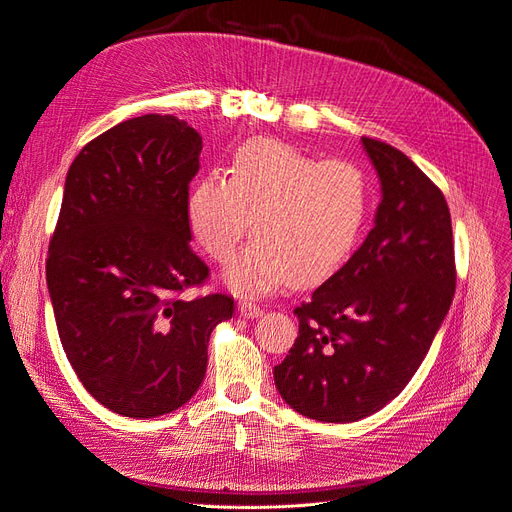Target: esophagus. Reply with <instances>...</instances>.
I'll use <instances>...</instances> for the list:
<instances>
[{
	"instance_id": "34e87169",
	"label": "esophagus",
	"mask_w": 512,
	"mask_h": 512,
	"mask_svg": "<svg viewBox=\"0 0 512 512\" xmlns=\"http://www.w3.org/2000/svg\"><path fill=\"white\" fill-rule=\"evenodd\" d=\"M238 312L244 317V319H257L263 315V308L255 302H249V300H242L238 304Z\"/></svg>"
}]
</instances>
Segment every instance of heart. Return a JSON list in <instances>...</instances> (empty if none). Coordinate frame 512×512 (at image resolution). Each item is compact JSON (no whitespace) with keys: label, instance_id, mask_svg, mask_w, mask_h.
<instances>
[{"label":"heart","instance_id":"obj_1","mask_svg":"<svg viewBox=\"0 0 512 512\" xmlns=\"http://www.w3.org/2000/svg\"><path fill=\"white\" fill-rule=\"evenodd\" d=\"M368 212L370 183L359 166L270 138L240 144L227 178L208 174L187 195L189 232L214 261L232 259L253 223L255 240L225 274L238 293L334 274L355 251Z\"/></svg>","mask_w":512,"mask_h":512}]
</instances>
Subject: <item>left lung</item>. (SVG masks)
<instances>
[{
  "label": "left lung",
  "mask_w": 512,
  "mask_h": 512,
  "mask_svg": "<svg viewBox=\"0 0 512 512\" xmlns=\"http://www.w3.org/2000/svg\"><path fill=\"white\" fill-rule=\"evenodd\" d=\"M381 204L364 244L293 310L300 321L276 389L323 423L366 419L408 385L455 293L451 212L442 191L402 151L361 138Z\"/></svg>",
  "instance_id": "obj_1"
}]
</instances>
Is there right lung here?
Returning a JSON list of instances; mask_svg holds the SVG:
<instances>
[{
	"mask_svg": "<svg viewBox=\"0 0 512 512\" xmlns=\"http://www.w3.org/2000/svg\"><path fill=\"white\" fill-rule=\"evenodd\" d=\"M202 136L172 114H144L91 140L68 170L46 285L63 351L108 410L151 419L187 404L208 340L234 298L183 300L208 268L191 249L187 195Z\"/></svg>",
	"mask_w": 512,
	"mask_h": 512,
	"instance_id": "right-lung-1",
	"label": "right lung"
}]
</instances>
